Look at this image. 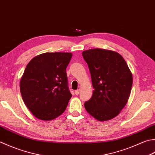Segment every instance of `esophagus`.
Listing matches in <instances>:
<instances>
[{
	"label": "esophagus",
	"mask_w": 155,
	"mask_h": 155,
	"mask_svg": "<svg viewBox=\"0 0 155 155\" xmlns=\"http://www.w3.org/2000/svg\"><path fill=\"white\" fill-rule=\"evenodd\" d=\"M75 94H76V95H78V94H79V93H80V90L79 89H78V90H76L75 91Z\"/></svg>",
	"instance_id": "esophagus-1"
}]
</instances>
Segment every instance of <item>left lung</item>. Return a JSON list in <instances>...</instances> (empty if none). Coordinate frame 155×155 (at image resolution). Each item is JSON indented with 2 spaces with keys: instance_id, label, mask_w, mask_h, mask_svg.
<instances>
[{
  "instance_id": "8db88e82",
  "label": "left lung",
  "mask_w": 155,
  "mask_h": 155,
  "mask_svg": "<svg viewBox=\"0 0 155 155\" xmlns=\"http://www.w3.org/2000/svg\"><path fill=\"white\" fill-rule=\"evenodd\" d=\"M93 87L92 97L84 107L97 120H110L125 107L132 86V74L119 53L95 48L83 51Z\"/></svg>"
}]
</instances>
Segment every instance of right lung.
<instances>
[{"label":"right lung","mask_w":155,"mask_h":155,"mask_svg":"<svg viewBox=\"0 0 155 155\" xmlns=\"http://www.w3.org/2000/svg\"><path fill=\"white\" fill-rule=\"evenodd\" d=\"M72 56L69 52H45L27 64L20 91L24 104L35 117L50 121L64 112L72 97L66 73Z\"/></svg>","instance_id":"right-lung-1"}]
</instances>
